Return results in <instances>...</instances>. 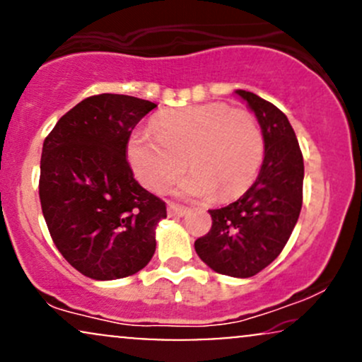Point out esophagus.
Listing matches in <instances>:
<instances>
[{"label":"esophagus","instance_id":"34e87169","mask_svg":"<svg viewBox=\"0 0 362 362\" xmlns=\"http://www.w3.org/2000/svg\"><path fill=\"white\" fill-rule=\"evenodd\" d=\"M187 213L185 206H178V204H168V216L170 218H177V216H184Z\"/></svg>","mask_w":362,"mask_h":362}]
</instances>
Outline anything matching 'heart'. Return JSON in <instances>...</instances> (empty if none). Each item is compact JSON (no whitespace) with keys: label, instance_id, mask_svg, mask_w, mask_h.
Masks as SVG:
<instances>
[{"label":"heart","instance_id":"heart-1","mask_svg":"<svg viewBox=\"0 0 362 362\" xmlns=\"http://www.w3.org/2000/svg\"><path fill=\"white\" fill-rule=\"evenodd\" d=\"M151 131L136 132L127 144L132 172L146 189L163 192L184 172L178 194L219 199L243 194L255 182L264 160V138L250 112L226 103L165 110Z\"/></svg>","mask_w":362,"mask_h":362}]
</instances>
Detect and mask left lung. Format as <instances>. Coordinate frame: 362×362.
Instances as JSON below:
<instances>
[{
  "instance_id": "8db88e82",
  "label": "left lung",
  "mask_w": 362,
  "mask_h": 362,
  "mask_svg": "<svg viewBox=\"0 0 362 362\" xmlns=\"http://www.w3.org/2000/svg\"><path fill=\"white\" fill-rule=\"evenodd\" d=\"M255 112L265 143L260 173L231 204L209 209L213 226L194 247L213 271L252 277L279 257L303 206L305 165L294 129L284 112L252 91L236 90Z\"/></svg>"
}]
</instances>
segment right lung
Returning a JSON list of instances; mask_svg holds the SVG:
<instances>
[{
  "mask_svg": "<svg viewBox=\"0 0 362 362\" xmlns=\"http://www.w3.org/2000/svg\"><path fill=\"white\" fill-rule=\"evenodd\" d=\"M156 103L100 93L66 112L44 139L39 195L57 250L83 276L127 277L146 267L167 204L134 180L132 129Z\"/></svg>",
  "mask_w": 362,
  "mask_h": 362,
  "instance_id": "right-lung-1",
  "label": "right lung"
}]
</instances>
